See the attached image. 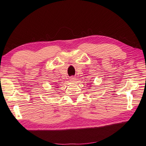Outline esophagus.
<instances>
[{"label": "esophagus", "instance_id": "1", "mask_svg": "<svg viewBox=\"0 0 146 146\" xmlns=\"http://www.w3.org/2000/svg\"><path fill=\"white\" fill-rule=\"evenodd\" d=\"M75 80H76V79H75V78H74V76H72L71 78H70V81L71 82H72V83H74V82L75 81Z\"/></svg>", "mask_w": 146, "mask_h": 146}]
</instances>
